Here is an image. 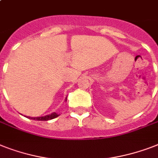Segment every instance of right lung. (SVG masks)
I'll use <instances>...</instances> for the list:
<instances>
[{
    "mask_svg": "<svg viewBox=\"0 0 158 158\" xmlns=\"http://www.w3.org/2000/svg\"><path fill=\"white\" fill-rule=\"evenodd\" d=\"M59 114H56V113H52L49 115H46L44 117H38V118H31L29 117V118L33 119V120H37V121H48V120H51V119H53L55 118L58 117Z\"/></svg>",
    "mask_w": 158,
    "mask_h": 158,
    "instance_id": "right-lung-1",
    "label": "right lung"
}]
</instances>
